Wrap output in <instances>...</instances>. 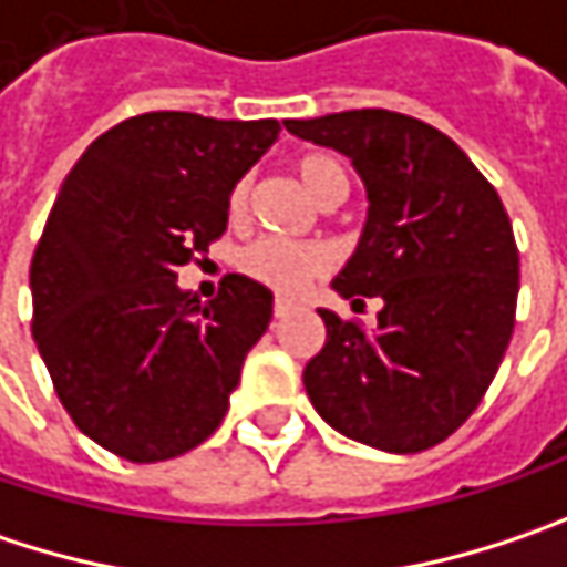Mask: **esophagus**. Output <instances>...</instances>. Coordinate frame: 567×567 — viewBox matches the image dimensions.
Instances as JSON below:
<instances>
[{"label": "esophagus", "instance_id": "esophagus-1", "mask_svg": "<svg viewBox=\"0 0 567 567\" xmlns=\"http://www.w3.org/2000/svg\"><path fill=\"white\" fill-rule=\"evenodd\" d=\"M293 309H297V303H293V300H284V297H280V300L274 303V316H277V319H287Z\"/></svg>", "mask_w": 567, "mask_h": 567}]
</instances>
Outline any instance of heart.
Listing matches in <instances>:
<instances>
[{"label": "heart", "instance_id": "obj_1", "mask_svg": "<svg viewBox=\"0 0 567 567\" xmlns=\"http://www.w3.org/2000/svg\"><path fill=\"white\" fill-rule=\"evenodd\" d=\"M297 174L309 189V196L322 206L339 203L348 193V174L332 154H303L297 161ZM248 199H251V181L241 177L228 189V216L241 219L248 213ZM241 270L277 293H297L312 277H319L326 270V255L316 245L261 238L241 255Z\"/></svg>", "mask_w": 567, "mask_h": 567}]
</instances>
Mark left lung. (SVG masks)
I'll return each mask as SVG.
<instances>
[{"label": "left lung", "mask_w": 567, "mask_h": 567, "mask_svg": "<svg viewBox=\"0 0 567 567\" xmlns=\"http://www.w3.org/2000/svg\"><path fill=\"white\" fill-rule=\"evenodd\" d=\"M284 125L361 174L368 223L332 287L354 306L384 303L378 329L319 309L326 344L306 364V393L354 442L425 452L477 410L513 336L519 251L504 203L458 144L413 115L354 109Z\"/></svg>", "instance_id": "8db88e82"}]
</instances>
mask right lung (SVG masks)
<instances>
[{"label": "right lung", "mask_w": 567, "mask_h": 567, "mask_svg": "<svg viewBox=\"0 0 567 567\" xmlns=\"http://www.w3.org/2000/svg\"><path fill=\"white\" fill-rule=\"evenodd\" d=\"M277 118L144 112L83 151L31 258V336L63 410L105 452L167 462L228 413L274 293L225 274L216 300L177 287L228 225V189L280 135Z\"/></svg>", "instance_id": "right-lung-1"}]
</instances>
